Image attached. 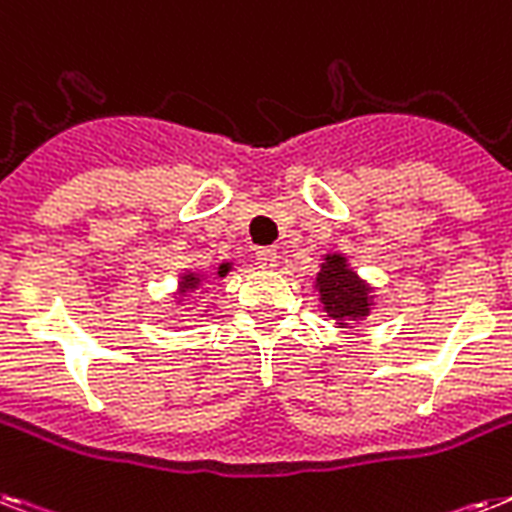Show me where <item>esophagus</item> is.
I'll list each match as a JSON object with an SVG mask.
<instances>
[{
    "instance_id": "esophagus-1",
    "label": "esophagus",
    "mask_w": 512,
    "mask_h": 512,
    "mask_svg": "<svg viewBox=\"0 0 512 512\" xmlns=\"http://www.w3.org/2000/svg\"><path fill=\"white\" fill-rule=\"evenodd\" d=\"M255 263H257V268L273 270L278 265V252H276V249H270V247L257 249V252H255Z\"/></svg>"
}]
</instances>
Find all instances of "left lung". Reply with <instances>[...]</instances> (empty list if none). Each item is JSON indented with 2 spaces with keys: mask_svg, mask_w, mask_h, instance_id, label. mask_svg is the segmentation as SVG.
Returning <instances> with one entry per match:
<instances>
[{
  "mask_svg": "<svg viewBox=\"0 0 512 512\" xmlns=\"http://www.w3.org/2000/svg\"><path fill=\"white\" fill-rule=\"evenodd\" d=\"M315 292L321 297L323 313L336 328H352L371 318L376 310V289L352 268L342 252L323 255L321 270L315 276Z\"/></svg>",
  "mask_w": 512,
  "mask_h": 512,
  "instance_id": "8db88e82",
  "label": "left lung"
}]
</instances>
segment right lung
Wrapping results in <instances>:
<instances>
[{
    "label": "right lung",
    "instance_id": "obj_1",
    "mask_svg": "<svg viewBox=\"0 0 512 512\" xmlns=\"http://www.w3.org/2000/svg\"><path fill=\"white\" fill-rule=\"evenodd\" d=\"M234 268L231 263H220L218 270H215V276L213 278H226L228 276V270ZM210 281V276H207L205 270H189L184 268L181 273H178V286H176V292H173V302H176V307H181L186 302V297L189 294H194L197 289H202V286ZM202 313H207V310H202Z\"/></svg>",
    "mask_w": 512,
    "mask_h": 512
}]
</instances>
